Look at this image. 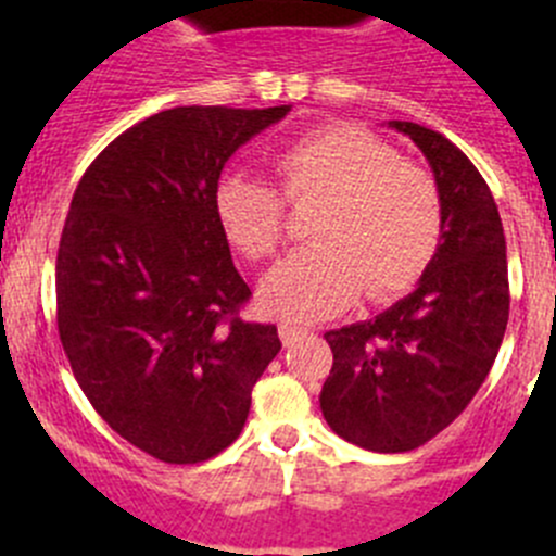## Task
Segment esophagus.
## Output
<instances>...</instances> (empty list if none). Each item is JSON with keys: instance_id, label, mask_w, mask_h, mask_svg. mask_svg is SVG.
Instances as JSON below:
<instances>
[{"instance_id": "1", "label": "esophagus", "mask_w": 556, "mask_h": 556, "mask_svg": "<svg viewBox=\"0 0 556 556\" xmlns=\"http://www.w3.org/2000/svg\"><path fill=\"white\" fill-rule=\"evenodd\" d=\"M304 336H306V330L299 328V325H290V323L279 325V339H282L285 346H293L295 341L304 339Z\"/></svg>"}]
</instances>
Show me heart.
<instances>
[{
    "instance_id": "1",
    "label": "heart",
    "mask_w": 556,
    "mask_h": 556,
    "mask_svg": "<svg viewBox=\"0 0 556 556\" xmlns=\"http://www.w3.org/2000/svg\"><path fill=\"white\" fill-rule=\"evenodd\" d=\"M290 204H317L314 244L285 257L261 285L263 309L312 323L344 312L363 290L382 304L412 290L444 237V201L435 177L366 128L336 123L306 134L274 161ZM215 217L228 244L263 261L285 239V201L266 179L223 174Z\"/></svg>"
}]
</instances>
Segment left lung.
<instances>
[{
	"mask_svg": "<svg viewBox=\"0 0 556 556\" xmlns=\"http://www.w3.org/2000/svg\"><path fill=\"white\" fill-rule=\"evenodd\" d=\"M433 169L444 237L417 290L366 323L328 330L325 422L371 452H412L463 414L484 384L508 323L506 237L484 177L444 134L390 121Z\"/></svg>",
	"mask_w": 556,
	"mask_h": 556,
	"instance_id": "obj_1",
	"label": "left lung"
}]
</instances>
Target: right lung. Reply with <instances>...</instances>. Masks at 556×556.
<instances>
[{
	"label": "right lung",
	"mask_w": 556,
	"mask_h": 556,
	"mask_svg": "<svg viewBox=\"0 0 556 556\" xmlns=\"http://www.w3.org/2000/svg\"><path fill=\"white\" fill-rule=\"evenodd\" d=\"M290 104L174 106L112 139L72 195L55 314L77 384L121 439L161 463L220 454L282 350L247 323L250 288L215 217L226 161Z\"/></svg>",
	"instance_id": "1"
}]
</instances>
